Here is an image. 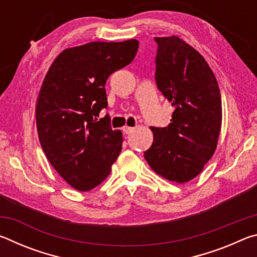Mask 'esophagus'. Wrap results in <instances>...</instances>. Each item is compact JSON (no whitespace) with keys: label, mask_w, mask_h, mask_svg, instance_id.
Returning a JSON list of instances; mask_svg holds the SVG:
<instances>
[{"label":"esophagus","mask_w":257,"mask_h":257,"mask_svg":"<svg viewBox=\"0 0 257 257\" xmlns=\"http://www.w3.org/2000/svg\"><path fill=\"white\" fill-rule=\"evenodd\" d=\"M122 132H123V134H125V135H129V134H132V133L134 132V128L128 127V125H124V127L122 128Z\"/></svg>","instance_id":"1"}]
</instances>
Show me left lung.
I'll return each mask as SVG.
<instances>
[{"mask_svg":"<svg viewBox=\"0 0 257 257\" xmlns=\"http://www.w3.org/2000/svg\"><path fill=\"white\" fill-rule=\"evenodd\" d=\"M155 82L175 107L168 127H151L153 144L144 158L158 175L179 184L202 172L214 154L222 120L214 73L179 37H154Z\"/></svg>","mask_w":257,"mask_h":257,"instance_id":"obj_1","label":"left lung"}]
</instances>
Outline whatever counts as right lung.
<instances>
[{
  "instance_id": "1",
  "label": "right lung",
  "mask_w": 257,
  "mask_h": 257,
  "mask_svg": "<svg viewBox=\"0 0 257 257\" xmlns=\"http://www.w3.org/2000/svg\"><path fill=\"white\" fill-rule=\"evenodd\" d=\"M139 43L92 42L64 50L52 63L36 104L38 138L47 160L69 185L93 189L111 171L122 149V134L113 130L105 84L132 62Z\"/></svg>"
}]
</instances>
